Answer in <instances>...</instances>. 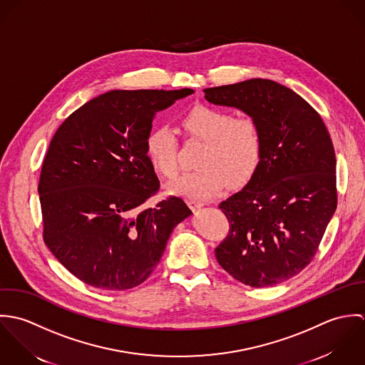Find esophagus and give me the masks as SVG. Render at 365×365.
<instances>
[{"instance_id": "34e87169", "label": "esophagus", "mask_w": 365, "mask_h": 365, "mask_svg": "<svg viewBox=\"0 0 365 365\" xmlns=\"http://www.w3.org/2000/svg\"><path fill=\"white\" fill-rule=\"evenodd\" d=\"M187 205H189V207H190L193 212H197V210H200V209L205 206V203L197 202V200H189Z\"/></svg>"}]
</instances>
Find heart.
I'll return each instance as SVG.
<instances>
[{"label":"heart","instance_id":"obj_1","mask_svg":"<svg viewBox=\"0 0 365 365\" xmlns=\"http://www.w3.org/2000/svg\"><path fill=\"white\" fill-rule=\"evenodd\" d=\"M186 134L205 143L197 165L169 185V192L192 199H212L224 186H240L258 168L262 149L259 127L251 118H232L224 110L196 106L182 120ZM145 153L155 170L173 178L178 172V143L172 128H152L145 138Z\"/></svg>","mask_w":365,"mask_h":365}]
</instances>
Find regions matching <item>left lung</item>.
<instances>
[{
	"instance_id": "1",
	"label": "left lung",
	"mask_w": 365,
	"mask_h": 365,
	"mask_svg": "<svg viewBox=\"0 0 365 365\" xmlns=\"http://www.w3.org/2000/svg\"><path fill=\"white\" fill-rule=\"evenodd\" d=\"M203 91L209 103L251 117L262 137L250 182L220 203L230 231L216 258L248 287H274L312 261L336 212L333 143L317 111L277 81L250 78Z\"/></svg>"
}]
</instances>
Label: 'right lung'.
I'll list each match as a JSON object with an SVG mask.
<instances>
[{"mask_svg":"<svg viewBox=\"0 0 365 365\" xmlns=\"http://www.w3.org/2000/svg\"><path fill=\"white\" fill-rule=\"evenodd\" d=\"M195 93L111 90L71 114L46 152L39 200L43 240L76 278L106 291L143 284L173 228L192 215L180 197L145 202L159 180L145 153L158 111Z\"/></svg>","mask_w":365,"mask_h":365,"instance_id":"1","label":"right lung"}]
</instances>
